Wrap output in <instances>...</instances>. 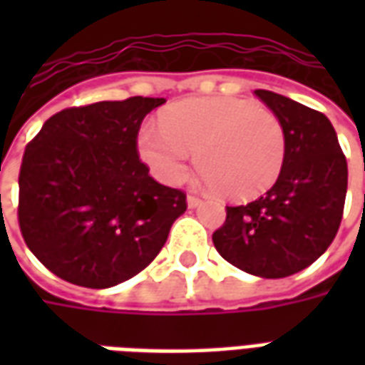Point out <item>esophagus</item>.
I'll return each instance as SVG.
<instances>
[{"instance_id":"esophagus-1","label":"esophagus","mask_w":365,"mask_h":365,"mask_svg":"<svg viewBox=\"0 0 365 365\" xmlns=\"http://www.w3.org/2000/svg\"><path fill=\"white\" fill-rule=\"evenodd\" d=\"M201 203H203V201H201L197 195H187V207H190V209H195V207H199Z\"/></svg>"}]
</instances>
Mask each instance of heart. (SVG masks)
Here are the masks:
<instances>
[{"mask_svg":"<svg viewBox=\"0 0 365 365\" xmlns=\"http://www.w3.org/2000/svg\"><path fill=\"white\" fill-rule=\"evenodd\" d=\"M187 152L221 197L246 201L275 183L285 162V133L268 109L238 97H191L170 105L162 125H144L138 154L160 182L180 183Z\"/></svg>","mask_w":365,"mask_h":365,"instance_id":"b5f03b06","label":"heart"}]
</instances>
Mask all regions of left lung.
Masks as SVG:
<instances>
[{"label": "left lung", "mask_w": 365, "mask_h": 365, "mask_svg": "<svg viewBox=\"0 0 365 365\" xmlns=\"http://www.w3.org/2000/svg\"><path fill=\"white\" fill-rule=\"evenodd\" d=\"M254 93L282 123L285 162L262 197L227 207L213 245L235 268L277 279L309 268L334 240L344 211L348 164L336 130L322 113L274 91Z\"/></svg>", "instance_id": "1"}]
</instances>
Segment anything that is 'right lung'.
Segmentation results:
<instances>
[{
	"instance_id": "obj_1",
	"label": "right lung",
	"mask_w": 365,
	"mask_h": 365,
	"mask_svg": "<svg viewBox=\"0 0 365 365\" xmlns=\"http://www.w3.org/2000/svg\"><path fill=\"white\" fill-rule=\"evenodd\" d=\"M164 97H128L52 115L29 143L19 172V227L52 274L105 289L143 272L185 193L158 183L136 152L143 119Z\"/></svg>"
}]
</instances>
